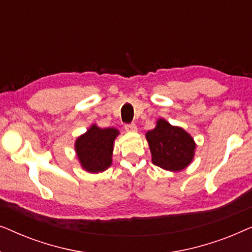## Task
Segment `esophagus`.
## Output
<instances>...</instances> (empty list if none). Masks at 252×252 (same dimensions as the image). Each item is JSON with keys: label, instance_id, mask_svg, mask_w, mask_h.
I'll use <instances>...</instances> for the list:
<instances>
[{"label": "esophagus", "instance_id": "obj_1", "mask_svg": "<svg viewBox=\"0 0 252 252\" xmlns=\"http://www.w3.org/2000/svg\"><path fill=\"white\" fill-rule=\"evenodd\" d=\"M125 130L128 133H135L137 130V127L135 124H127V125H125Z\"/></svg>", "mask_w": 252, "mask_h": 252}]
</instances>
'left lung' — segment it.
Masks as SVG:
<instances>
[{"instance_id": "obj_1", "label": "left lung", "mask_w": 252, "mask_h": 252, "mask_svg": "<svg viewBox=\"0 0 252 252\" xmlns=\"http://www.w3.org/2000/svg\"><path fill=\"white\" fill-rule=\"evenodd\" d=\"M146 137L153 156V163L166 171L184 170L194 159L196 144L184 128L172 126L160 118Z\"/></svg>"}]
</instances>
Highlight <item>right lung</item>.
<instances>
[{
    "instance_id": "obj_1",
    "label": "right lung",
    "mask_w": 252,
    "mask_h": 252,
    "mask_svg": "<svg viewBox=\"0 0 252 252\" xmlns=\"http://www.w3.org/2000/svg\"><path fill=\"white\" fill-rule=\"evenodd\" d=\"M116 128H99L92 125L75 141L74 148L81 167L91 173L105 171L112 163L113 142L118 136Z\"/></svg>"
}]
</instances>
